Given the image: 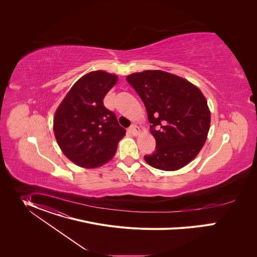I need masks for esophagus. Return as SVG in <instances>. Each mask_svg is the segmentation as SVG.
<instances>
[{
	"mask_svg": "<svg viewBox=\"0 0 257 257\" xmlns=\"http://www.w3.org/2000/svg\"><path fill=\"white\" fill-rule=\"evenodd\" d=\"M128 132H130L132 135H134V136H138V135L140 134V127L137 126L136 124H133V125L130 126Z\"/></svg>",
	"mask_w": 257,
	"mask_h": 257,
	"instance_id": "obj_1",
	"label": "esophagus"
}]
</instances>
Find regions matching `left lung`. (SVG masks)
<instances>
[{
    "label": "left lung",
    "instance_id": "8db88e82",
    "mask_svg": "<svg viewBox=\"0 0 257 257\" xmlns=\"http://www.w3.org/2000/svg\"><path fill=\"white\" fill-rule=\"evenodd\" d=\"M143 100L156 141L155 151L145 155L147 163L174 171L191 162L204 146L211 113L198 87L183 78L160 70L126 77Z\"/></svg>",
    "mask_w": 257,
    "mask_h": 257
}]
</instances>
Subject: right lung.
Instances as JSON below:
<instances>
[{
    "mask_svg": "<svg viewBox=\"0 0 257 257\" xmlns=\"http://www.w3.org/2000/svg\"><path fill=\"white\" fill-rule=\"evenodd\" d=\"M117 77L93 71L81 77L55 111L53 132L65 156L85 168L99 167L111 159L125 130L103 103Z\"/></svg>",
    "mask_w": 257,
    "mask_h": 257,
    "instance_id": "1",
    "label": "right lung"
}]
</instances>
